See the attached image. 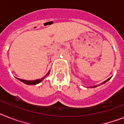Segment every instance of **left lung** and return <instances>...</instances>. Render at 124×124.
I'll use <instances>...</instances> for the list:
<instances>
[{
    "mask_svg": "<svg viewBox=\"0 0 124 124\" xmlns=\"http://www.w3.org/2000/svg\"><path fill=\"white\" fill-rule=\"evenodd\" d=\"M110 79H111V78H108V79H107V80H106V81H104V82H103L102 83H101L100 85H96V86H91V88H96V87H98V86H100V85H103V84H105V83H107V82L108 81H109V80H110Z\"/></svg>",
    "mask_w": 124,
    "mask_h": 124,
    "instance_id": "1",
    "label": "left lung"
}]
</instances>
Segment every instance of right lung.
<instances>
[{
  "instance_id": "1",
  "label": "right lung",
  "mask_w": 124,
  "mask_h": 124,
  "mask_svg": "<svg viewBox=\"0 0 124 124\" xmlns=\"http://www.w3.org/2000/svg\"><path fill=\"white\" fill-rule=\"evenodd\" d=\"M50 72V70H49V71H48V73L46 74L45 75V76L44 77H43L42 78H41V79H39L33 80V81H28V80L21 79H19V78H17V79L19 80V81H21V82H23V83H24V84H26V85H37V84H38V83H41V82L45 78H46V76H48L49 75Z\"/></svg>"
}]
</instances>
